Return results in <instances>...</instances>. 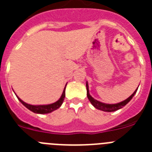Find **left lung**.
Listing matches in <instances>:
<instances>
[{"instance_id":"8db88e82","label":"left lung","mask_w":152,"mask_h":152,"mask_svg":"<svg viewBox=\"0 0 152 152\" xmlns=\"http://www.w3.org/2000/svg\"><path fill=\"white\" fill-rule=\"evenodd\" d=\"M86 87H87V95H88V98L89 99L91 104H92L95 108L98 109V110H100L102 111H105V112H113V111L118 110H119V109L123 108V107H125V106H126V104H127V103L132 100V98L133 97L134 95H135V93H136L137 90H138V88H137V89L135 91V92H134L133 94L129 96V97L127 98L126 100H123V101L120 102V103H116V104H107V103H101V102L95 100V99H94V98L90 95L88 82H87V84H86Z\"/></svg>"}]
</instances>
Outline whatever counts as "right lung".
I'll return each instance as SVG.
<instances>
[{
    "label": "right lung",
    "mask_w": 152,
    "mask_h": 152,
    "mask_svg": "<svg viewBox=\"0 0 152 152\" xmlns=\"http://www.w3.org/2000/svg\"><path fill=\"white\" fill-rule=\"evenodd\" d=\"M65 88H66V86H65ZM65 88H64V91H63L62 94H61L59 100H58V101H56V103H52V104H49V105H30V104H28V103L23 102L21 99H20L18 96H17V98H18V100L21 102V103L23 104V106H25L26 108L29 109V110L32 111V112L40 114L49 113L52 112V111H54L56 110H57V109H58L61 106L63 101H64V97H65Z\"/></svg>",
    "instance_id": "right-lung-1"
}]
</instances>
